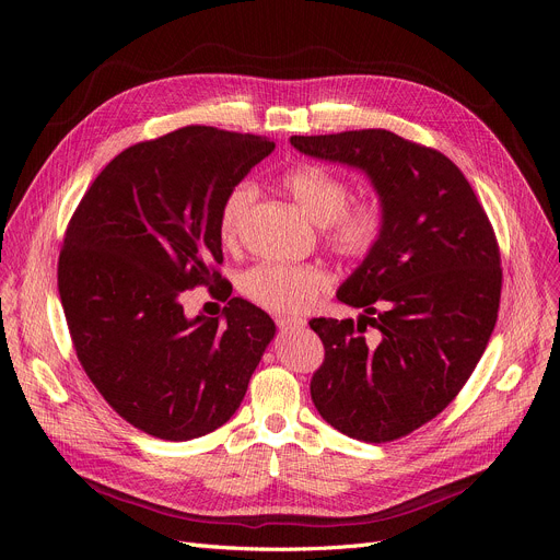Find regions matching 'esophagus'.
Wrapping results in <instances>:
<instances>
[{"label": "esophagus", "mask_w": 560, "mask_h": 560, "mask_svg": "<svg viewBox=\"0 0 560 560\" xmlns=\"http://www.w3.org/2000/svg\"><path fill=\"white\" fill-rule=\"evenodd\" d=\"M277 327L288 334V331H298V329H304L306 327V319H300V317H279L277 319Z\"/></svg>", "instance_id": "1"}]
</instances>
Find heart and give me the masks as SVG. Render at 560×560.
<instances>
[{
  "label": "heart",
  "instance_id": "b5f03b06",
  "mask_svg": "<svg viewBox=\"0 0 560 560\" xmlns=\"http://www.w3.org/2000/svg\"><path fill=\"white\" fill-rule=\"evenodd\" d=\"M281 186L300 211L325 231L327 245L345 258H365L381 241L386 215L378 201L349 203V186L338 174L315 163L290 167L281 176ZM256 199L252 182L235 184L220 209L218 233L226 247L241 238L245 220ZM327 275L308 265L265 262L243 277V292L258 306L275 313H302L327 290Z\"/></svg>",
  "mask_w": 560,
  "mask_h": 560
}]
</instances>
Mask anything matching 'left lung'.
Listing matches in <instances>:
<instances>
[{"label": "left lung", "instance_id": "1", "mask_svg": "<svg viewBox=\"0 0 560 560\" xmlns=\"http://www.w3.org/2000/svg\"><path fill=\"white\" fill-rule=\"evenodd\" d=\"M290 144L363 172L386 215L378 245L336 292L359 319H311L325 342L311 397L340 433L388 443L433 420L483 357L502 292L494 233L463 172L429 147L386 129Z\"/></svg>", "mask_w": 560, "mask_h": 560}]
</instances>
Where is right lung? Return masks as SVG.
<instances>
[{
  "label": "right lung",
  "instance_id": "obj_1",
  "mask_svg": "<svg viewBox=\"0 0 560 560\" xmlns=\"http://www.w3.org/2000/svg\"><path fill=\"white\" fill-rule=\"evenodd\" d=\"M272 150L275 140L213 127L138 142L70 220L58 292L77 357L115 413L154 438L222 427L277 334L241 298L222 317H188L182 304L184 290L222 279V201Z\"/></svg>",
  "mask_w": 560,
  "mask_h": 560
}]
</instances>
